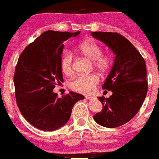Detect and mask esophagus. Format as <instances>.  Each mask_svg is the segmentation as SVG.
<instances>
[{"label":"esophagus","mask_w":159,"mask_h":159,"mask_svg":"<svg viewBox=\"0 0 159 159\" xmlns=\"http://www.w3.org/2000/svg\"><path fill=\"white\" fill-rule=\"evenodd\" d=\"M85 98L87 99V100H92V99L93 98V97L92 96H89V95H87V96H86V97H85Z\"/></svg>","instance_id":"esophagus-1"}]
</instances>
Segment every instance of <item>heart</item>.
Segmentation results:
<instances>
[{
    "label": "heart",
    "mask_w": 159,
    "mask_h": 159,
    "mask_svg": "<svg viewBox=\"0 0 159 159\" xmlns=\"http://www.w3.org/2000/svg\"><path fill=\"white\" fill-rule=\"evenodd\" d=\"M74 52L92 62L93 67L98 73L103 74L109 69L111 61L109 57L101 56L102 50L100 47L92 40H86L80 42ZM73 56L70 52H65L61 59V69L65 75L70 76L73 73ZM99 79L95 75L80 76L70 81V87L76 92L88 93L91 92L98 83Z\"/></svg>",
    "instance_id": "b5f03b06"
}]
</instances>
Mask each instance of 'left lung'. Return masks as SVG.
<instances>
[{
	"instance_id": "left-lung-1",
	"label": "left lung",
	"mask_w": 159,
	"mask_h": 159,
	"mask_svg": "<svg viewBox=\"0 0 159 159\" xmlns=\"http://www.w3.org/2000/svg\"><path fill=\"white\" fill-rule=\"evenodd\" d=\"M91 35L115 55L111 72L102 86L113 94L108 98L98 97L103 110L97 113L93 119L103 127L117 128L136 115L145 99L148 91L145 62L132 44L118 33L94 31Z\"/></svg>"
}]
</instances>
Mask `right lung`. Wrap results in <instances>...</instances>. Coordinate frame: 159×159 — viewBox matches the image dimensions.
<instances>
[{
	"label": "right lung",
	"instance_id": "right-lung-1",
	"mask_svg": "<svg viewBox=\"0 0 159 159\" xmlns=\"http://www.w3.org/2000/svg\"><path fill=\"white\" fill-rule=\"evenodd\" d=\"M80 31H47L21 52L14 76L17 104L27 121L38 129L56 131L70 118L75 103L84 97L70 92L58 97L53 92L63 81L61 59L63 42Z\"/></svg>",
	"mask_w": 159,
	"mask_h": 159
}]
</instances>
